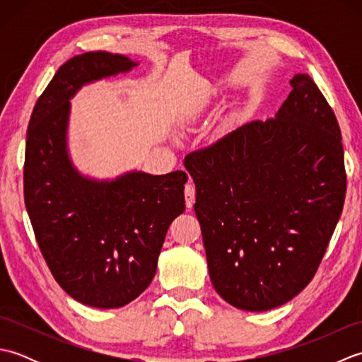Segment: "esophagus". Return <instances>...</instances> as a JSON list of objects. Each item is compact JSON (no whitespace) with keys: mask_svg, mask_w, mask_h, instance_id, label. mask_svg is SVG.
<instances>
[{"mask_svg":"<svg viewBox=\"0 0 362 362\" xmlns=\"http://www.w3.org/2000/svg\"><path fill=\"white\" fill-rule=\"evenodd\" d=\"M194 199H196V188L191 182H188L185 185V204L188 209L194 205Z\"/></svg>","mask_w":362,"mask_h":362,"instance_id":"34e87169","label":"esophagus"}]
</instances>
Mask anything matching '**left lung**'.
Wrapping results in <instances>:
<instances>
[{
	"mask_svg": "<svg viewBox=\"0 0 362 362\" xmlns=\"http://www.w3.org/2000/svg\"><path fill=\"white\" fill-rule=\"evenodd\" d=\"M291 87L275 118L185 157L211 283L245 311L276 308L306 288L345 201L334 112L308 74Z\"/></svg>",
	"mask_w": 362,
	"mask_h": 362,
	"instance_id": "8db88e82",
	"label": "left lung"
}]
</instances>
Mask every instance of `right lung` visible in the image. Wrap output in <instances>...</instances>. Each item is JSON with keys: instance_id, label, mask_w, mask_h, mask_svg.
I'll use <instances>...</instances> for the list:
<instances>
[{"instance_id": "obj_1", "label": "right lung", "mask_w": 362, "mask_h": 362, "mask_svg": "<svg viewBox=\"0 0 362 362\" xmlns=\"http://www.w3.org/2000/svg\"><path fill=\"white\" fill-rule=\"evenodd\" d=\"M136 65L105 51L70 59L38 98L26 135L25 204L38 247L68 296L104 310L121 308L149 286L168 228L185 211L187 173L95 180L68 156L76 91Z\"/></svg>"}]
</instances>
